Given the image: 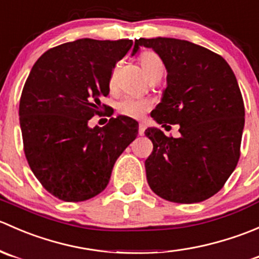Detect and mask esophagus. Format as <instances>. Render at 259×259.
I'll list each match as a JSON object with an SVG mask.
<instances>
[{
  "label": "esophagus",
  "instance_id": "1",
  "mask_svg": "<svg viewBox=\"0 0 259 259\" xmlns=\"http://www.w3.org/2000/svg\"><path fill=\"white\" fill-rule=\"evenodd\" d=\"M144 132H145V125L140 122V124H139V132H138V133H139L140 137H142V135H144Z\"/></svg>",
  "mask_w": 259,
  "mask_h": 259
}]
</instances>
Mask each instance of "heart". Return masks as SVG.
<instances>
[{
	"instance_id": "obj_1",
	"label": "heart",
	"mask_w": 259,
	"mask_h": 259,
	"mask_svg": "<svg viewBox=\"0 0 259 259\" xmlns=\"http://www.w3.org/2000/svg\"><path fill=\"white\" fill-rule=\"evenodd\" d=\"M139 62L148 77L151 74L158 71V70H163V65H161L160 59L158 57V55H155L151 51H145L143 54H140ZM110 85H114V72L111 75ZM149 108H150L149 100L142 98H133V96H126V98L121 99L119 101V104H117V110H119V113L121 115H125V116L133 117V119H140L149 110Z\"/></svg>"
}]
</instances>
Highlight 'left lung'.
I'll return each instance as SVG.
<instances>
[{
    "label": "left lung",
    "instance_id": "1",
    "mask_svg": "<svg viewBox=\"0 0 259 259\" xmlns=\"http://www.w3.org/2000/svg\"><path fill=\"white\" fill-rule=\"evenodd\" d=\"M140 46L153 49L168 71L151 117L180 125L179 138L145 130L153 143L145 160L149 187L169 202H203L223 188L241 155L244 104L236 75L221 55L189 41L139 38L132 56Z\"/></svg>",
    "mask_w": 259,
    "mask_h": 259
}]
</instances>
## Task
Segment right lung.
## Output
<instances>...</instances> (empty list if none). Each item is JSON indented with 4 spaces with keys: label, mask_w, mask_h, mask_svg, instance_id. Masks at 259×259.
<instances>
[{
    "label": "right lung",
    "mask_w": 259,
    "mask_h": 259,
    "mask_svg": "<svg viewBox=\"0 0 259 259\" xmlns=\"http://www.w3.org/2000/svg\"><path fill=\"white\" fill-rule=\"evenodd\" d=\"M132 40L80 38L50 49L35 62L20 99L23 150L42 187L64 202H82L109 184L120 154L137 138L138 122L124 115L103 127L100 114L113 69Z\"/></svg>",
    "instance_id": "right-lung-1"
}]
</instances>
